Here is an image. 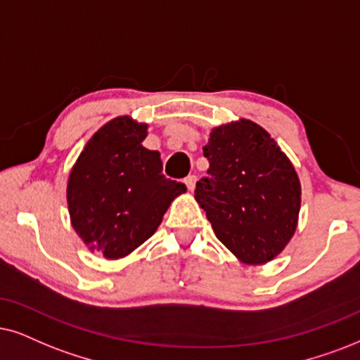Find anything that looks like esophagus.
Returning <instances> with one entry per match:
<instances>
[{
	"mask_svg": "<svg viewBox=\"0 0 360 360\" xmlns=\"http://www.w3.org/2000/svg\"><path fill=\"white\" fill-rule=\"evenodd\" d=\"M184 184H186V188H188L189 193H193L194 188H195V176H188V177H186Z\"/></svg>",
	"mask_w": 360,
	"mask_h": 360,
	"instance_id": "obj_1",
	"label": "esophagus"
}]
</instances>
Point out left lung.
Masks as SVG:
<instances>
[{
	"mask_svg": "<svg viewBox=\"0 0 360 360\" xmlns=\"http://www.w3.org/2000/svg\"><path fill=\"white\" fill-rule=\"evenodd\" d=\"M209 177L194 199L214 234L239 262L262 266L297 229L301 181L290 159L257 122L240 117L212 127L202 148Z\"/></svg>",
	"mask_w": 360,
	"mask_h": 360,
	"instance_id": "1",
	"label": "left lung"
}]
</instances>
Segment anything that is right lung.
<instances>
[{"label":"right lung","mask_w":360,"mask_h":360,"mask_svg":"<svg viewBox=\"0 0 360 360\" xmlns=\"http://www.w3.org/2000/svg\"><path fill=\"white\" fill-rule=\"evenodd\" d=\"M148 124L117 116L91 136L66 184L72 229L108 261L129 256L156 233L183 183L162 176L161 154L143 146Z\"/></svg>","instance_id":"add662e5"}]
</instances>
